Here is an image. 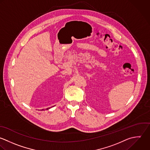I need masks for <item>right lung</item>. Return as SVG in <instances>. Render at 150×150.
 I'll return each mask as SVG.
<instances>
[{
    "label": "right lung",
    "mask_w": 150,
    "mask_h": 150,
    "mask_svg": "<svg viewBox=\"0 0 150 150\" xmlns=\"http://www.w3.org/2000/svg\"><path fill=\"white\" fill-rule=\"evenodd\" d=\"M50 109V108H47V109H47V110H48V109ZM42 110H43V109H42Z\"/></svg>",
    "instance_id": "1"
}]
</instances>
